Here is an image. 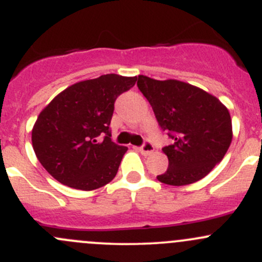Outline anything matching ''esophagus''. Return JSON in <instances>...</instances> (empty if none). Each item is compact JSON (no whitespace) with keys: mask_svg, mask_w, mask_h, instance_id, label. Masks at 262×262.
<instances>
[{"mask_svg":"<svg viewBox=\"0 0 262 262\" xmlns=\"http://www.w3.org/2000/svg\"><path fill=\"white\" fill-rule=\"evenodd\" d=\"M138 149H139V152L142 153V155L147 156V155H150V153L155 150V147H153L152 143H149V142H146V143H144L142 147H139Z\"/></svg>","mask_w":262,"mask_h":262,"instance_id":"esophagus-1","label":"esophagus"}]
</instances>
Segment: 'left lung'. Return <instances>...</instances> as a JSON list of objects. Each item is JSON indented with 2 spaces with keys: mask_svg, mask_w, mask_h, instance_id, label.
Returning a JSON list of instances; mask_svg holds the SVG:
<instances>
[{
  "mask_svg": "<svg viewBox=\"0 0 262 262\" xmlns=\"http://www.w3.org/2000/svg\"><path fill=\"white\" fill-rule=\"evenodd\" d=\"M138 89L149 101L158 124L173 144L163 147L168 168L158 181L182 186L205 178L231 146L228 109L209 92L179 80L138 76Z\"/></svg>",
  "mask_w": 262,
  "mask_h": 262,
  "instance_id": "1",
  "label": "left lung"
}]
</instances>
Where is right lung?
<instances>
[{"mask_svg": "<svg viewBox=\"0 0 262 262\" xmlns=\"http://www.w3.org/2000/svg\"><path fill=\"white\" fill-rule=\"evenodd\" d=\"M136 77L102 75L71 84L44 107L31 130L36 158L60 184L95 190L115 178L128 148L110 139L116 97L136 84ZM105 135L99 142L97 137Z\"/></svg>", "mask_w": 262, "mask_h": 262, "instance_id": "right-lung-1", "label": "right lung"}]
</instances>
